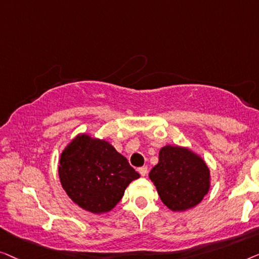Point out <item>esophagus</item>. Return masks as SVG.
<instances>
[{"label":"esophagus","instance_id":"1","mask_svg":"<svg viewBox=\"0 0 259 259\" xmlns=\"http://www.w3.org/2000/svg\"><path fill=\"white\" fill-rule=\"evenodd\" d=\"M138 172H140L142 176H145L148 174V167L147 166H141L138 167Z\"/></svg>","mask_w":259,"mask_h":259}]
</instances>
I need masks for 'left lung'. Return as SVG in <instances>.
<instances>
[{
	"label": "left lung",
	"instance_id": "obj_1",
	"mask_svg": "<svg viewBox=\"0 0 259 259\" xmlns=\"http://www.w3.org/2000/svg\"><path fill=\"white\" fill-rule=\"evenodd\" d=\"M159 197L175 212L192 209L210 190L211 176L206 162L181 145H164L158 163L149 174Z\"/></svg>",
	"mask_w": 259,
	"mask_h": 259
}]
</instances>
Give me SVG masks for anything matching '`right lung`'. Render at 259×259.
Returning a JSON list of instances; mask_svg holds the SVG:
<instances>
[{"label": "right lung", "mask_w": 259, "mask_h": 259, "mask_svg": "<svg viewBox=\"0 0 259 259\" xmlns=\"http://www.w3.org/2000/svg\"><path fill=\"white\" fill-rule=\"evenodd\" d=\"M58 177L72 202L83 210L102 214L117 205L140 174L110 142L82 133L62 150Z\"/></svg>", "instance_id": "obj_1"}]
</instances>
